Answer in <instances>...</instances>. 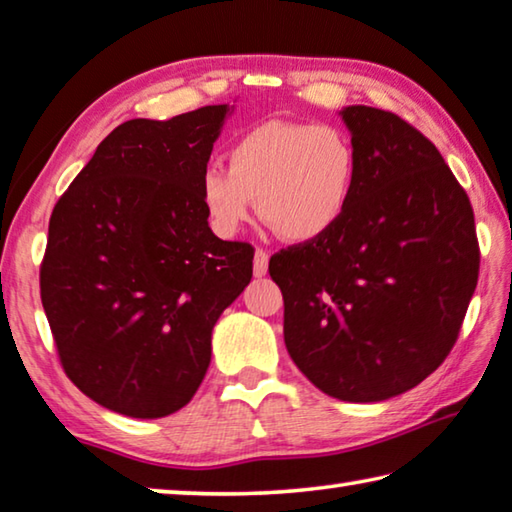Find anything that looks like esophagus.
<instances>
[{
	"mask_svg": "<svg viewBox=\"0 0 512 512\" xmlns=\"http://www.w3.org/2000/svg\"><path fill=\"white\" fill-rule=\"evenodd\" d=\"M266 271H269V253L262 248L255 250V259H253V273L255 278H262V275H266Z\"/></svg>",
	"mask_w": 512,
	"mask_h": 512,
	"instance_id": "esophagus-1",
	"label": "esophagus"
}]
</instances>
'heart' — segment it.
Returning a JSON list of instances; mask_svg holds the SVG:
<instances>
[{
    "label": "heart",
    "mask_w": 512,
    "mask_h": 512,
    "mask_svg": "<svg viewBox=\"0 0 512 512\" xmlns=\"http://www.w3.org/2000/svg\"><path fill=\"white\" fill-rule=\"evenodd\" d=\"M358 180V150L337 125L266 120L227 150V168H202L198 196L221 237L253 212L289 243L326 237L342 223Z\"/></svg>",
    "instance_id": "1"
}]
</instances>
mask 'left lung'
Here are the masks:
<instances>
[{
    "label": "left lung",
    "instance_id": "1",
    "mask_svg": "<svg viewBox=\"0 0 512 512\" xmlns=\"http://www.w3.org/2000/svg\"><path fill=\"white\" fill-rule=\"evenodd\" d=\"M358 150L351 205L326 237L271 257L285 344L321 392H408L456 344L478 280L474 212L440 150L392 111H339Z\"/></svg>",
    "mask_w": 512,
    "mask_h": 512
}]
</instances>
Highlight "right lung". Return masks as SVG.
Here are the masks:
<instances>
[{"instance_id":"right-lung-1","label":"right lung","mask_w":512,"mask_h":512,"mask_svg":"<svg viewBox=\"0 0 512 512\" xmlns=\"http://www.w3.org/2000/svg\"><path fill=\"white\" fill-rule=\"evenodd\" d=\"M227 113L127 120L54 205L40 300L56 351L120 415L157 419L193 399L218 316L253 278V246L218 239L198 196Z\"/></svg>"}]
</instances>
